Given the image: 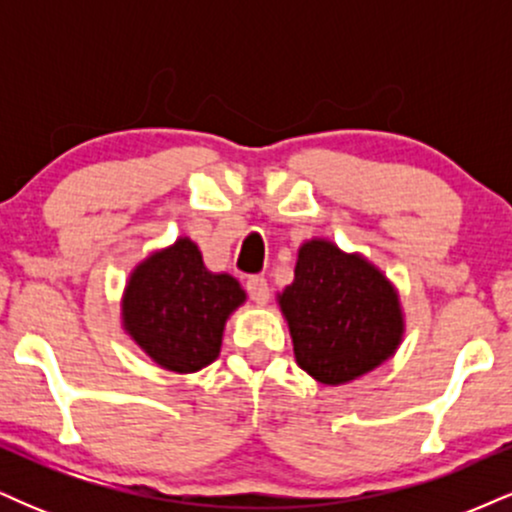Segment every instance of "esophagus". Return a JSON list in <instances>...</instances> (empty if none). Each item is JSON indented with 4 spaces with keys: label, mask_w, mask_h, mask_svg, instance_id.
Here are the masks:
<instances>
[{
    "label": "esophagus",
    "mask_w": 512,
    "mask_h": 512,
    "mask_svg": "<svg viewBox=\"0 0 512 512\" xmlns=\"http://www.w3.org/2000/svg\"><path fill=\"white\" fill-rule=\"evenodd\" d=\"M245 289H248L250 298L255 303H267L269 301V284L264 276H250L248 281H245Z\"/></svg>",
    "instance_id": "obj_1"
}]
</instances>
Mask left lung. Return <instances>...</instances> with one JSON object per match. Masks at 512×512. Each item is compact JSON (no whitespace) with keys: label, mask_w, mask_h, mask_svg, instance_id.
Wrapping results in <instances>:
<instances>
[{"label":"left lung","mask_w":512,"mask_h":512,"mask_svg":"<svg viewBox=\"0 0 512 512\" xmlns=\"http://www.w3.org/2000/svg\"><path fill=\"white\" fill-rule=\"evenodd\" d=\"M293 354L305 373L342 385L395 354L402 339L397 293L373 264L327 240L298 252L296 279L279 296Z\"/></svg>","instance_id":"1"}]
</instances>
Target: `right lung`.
<instances>
[{"label":"right lung","instance_id":"1","mask_svg":"<svg viewBox=\"0 0 512 512\" xmlns=\"http://www.w3.org/2000/svg\"><path fill=\"white\" fill-rule=\"evenodd\" d=\"M243 301L238 281L207 272L197 245L180 238L134 269L122 317L158 366L195 373L219 356L223 325Z\"/></svg>","mask_w":512,"mask_h":512}]
</instances>
